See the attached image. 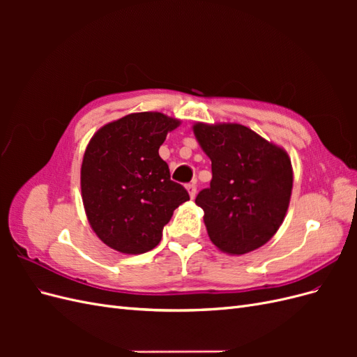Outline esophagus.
<instances>
[{"mask_svg": "<svg viewBox=\"0 0 357 357\" xmlns=\"http://www.w3.org/2000/svg\"><path fill=\"white\" fill-rule=\"evenodd\" d=\"M186 189H188V192H189V195H190V198H195V195H197V183H189V185H186Z\"/></svg>", "mask_w": 357, "mask_h": 357, "instance_id": "34e87169", "label": "esophagus"}]
</instances>
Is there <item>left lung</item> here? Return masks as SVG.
<instances>
[{
  "mask_svg": "<svg viewBox=\"0 0 357 357\" xmlns=\"http://www.w3.org/2000/svg\"><path fill=\"white\" fill-rule=\"evenodd\" d=\"M193 132L211 159L210 188L195 199L210 240L229 255L256 250L273 238L289 207L287 153L243 125L198 123Z\"/></svg>",
  "mask_w": 357,
  "mask_h": 357,
  "instance_id": "8db88e82",
  "label": "left lung"
}]
</instances>
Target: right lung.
Returning a JSON list of instances; mask_svg holds the SVG:
<instances>
[{"label":"right lung","instance_id":"obj_1","mask_svg":"<svg viewBox=\"0 0 357 357\" xmlns=\"http://www.w3.org/2000/svg\"><path fill=\"white\" fill-rule=\"evenodd\" d=\"M178 121L162 113H134L102 126L86 149L82 197L101 241L128 255L155 248L188 190L171 180L159 147Z\"/></svg>","mask_w":357,"mask_h":357}]
</instances>
